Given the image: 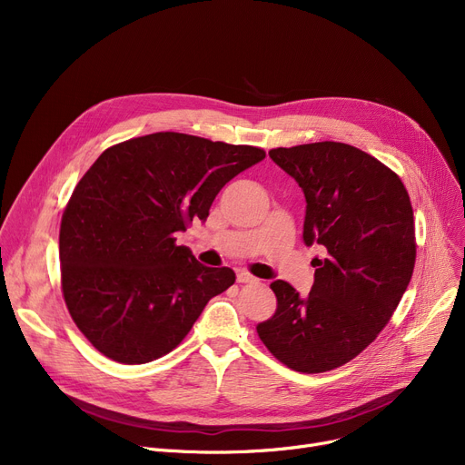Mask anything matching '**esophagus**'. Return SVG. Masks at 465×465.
Returning <instances> with one entry per match:
<instances>
[{"label": "esophagus", "mask_w": 465, "mask_h": 465, "mask_svg": "<svg viewBox=\"0 0 465 465\" xmlns=\"http://www.w3.org/2000/svg\"><path fill=\"white\" fill-rule=\"evenodd\" d=\"M237 282H258V279L247 272H237Z\"/></svg>", "instance_id": "34e87169"}]
</instances>
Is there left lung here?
Returning <instances> with one entry per match:
<instances>
[{
  "label": "left lung",
  "mask_w": 465,
  "mask_h": 465,
  "mask_svg": "<svg viewBox=\"0 0 465 465\" xmlns=\"http://www.w3.org/2000/svg\"><path fill=\"white\" fill-rule=\"evenodd\" d=\"M270 156L303 190V241L324 256L312 260L309 296L272 282L277 311L256 330L290 370L324 373L373 343L405 294L417 258L411 200L392 169L345 143L279 146Z\"/></svg>",
  "instance_id": "8db88e82"
}]
</instances>
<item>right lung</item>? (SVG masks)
<instances>
[{"label": "right lung", "instance_id": "1", "mask_svg": "<svg viewBox=\"0 0 465 465\" xmlns=\"http://www.w3.org/2000/svg\"><path fill=\"white\" fill-rule=\"evenodd\" d=\"M263 158L258 146L158 132L94 162L62 214L60 263L71 319L97 351L130 365L162 358L235 282L175 233L207 220L223 186Z\"/></svg>", "mask_w": 465, "mask_h": 465}]
</instances>
